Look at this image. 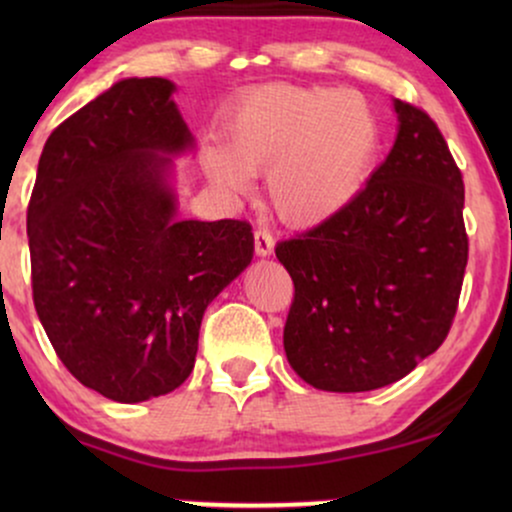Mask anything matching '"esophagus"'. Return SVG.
<instances>
[{"instance_id":"esophagus-1","label":"esophagus","mask_w":512,"mask_h":512,"mask_svg":"<svg viewBox=\"0 0 512 512\" xmlns=\"http://www.w3.org/2000/svg\"><path fill=\"white\" fill-rule=\"evenodd\" d=\"M255 250L260 257L272 255L274 250V236L267 231V228H257L255 231Z\"/></svg>"}]
</instances>
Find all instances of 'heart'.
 I'll list each match as a JSON object with an SVG mask.
<instances>
[{"mask_svg":"<svg viewBox=\"0 0 512 512\" xmlns=\"http://www.w3.org/2000/svg\"><path fill=\"white\" fill-rule=\"evenodd\" d=\"M380 120L361 93L274 84L250 93L226 125V149L202 151L209 178L243 195L267 175L272 207L291 226L332 219L358 195L380 151Z\"/></svg>","mask_w":512,"mask_h":512,"instance_id":"b5f03b06","label":"heart"}]
</instances>
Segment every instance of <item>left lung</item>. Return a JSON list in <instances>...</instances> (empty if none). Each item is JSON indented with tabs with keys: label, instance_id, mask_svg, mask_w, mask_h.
I'll list each match as a JSON object with an SVG mask.
<instances>
[{
	"label": "left lung",
	"instance_id": "8db88e82",
	"mask_svg": "<svg viewBox=\"0 0 512 512\" xmlns=\"http://www.w3.org/2000/svg\"><path fill=\"white\" fill-rule=\"evenodd\" d=\"M395 110V146L368 185L276 245L293 279L286 358L317 390L397 383L445 342L457 313L469 252L462 173L428 113L404 101Z\"/></svg>",
	"mask_w": 512,
	"mask_h": 512
}]
</instances>
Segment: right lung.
Wrapping results in <instances>:
<instances>
[{
  "label": "right lung",
  "instance_id": "add662e5",
  "mask_svg": "<svg viewBox=\"0 0 512 512\" xmlns=\"http://www.w3.org/2000/svg\"><path fill=\"white\" fill-rule=\"evenodd\" d=\"M168 79H122L50 134L28 202L35 313L81 385L113 402L173 392L207 305L248 267V221H178L168 185L192 134Z\"/></svg>",
  "mask_w": 512,
  "mask_h": 512
}]
</instances>
